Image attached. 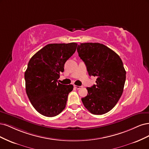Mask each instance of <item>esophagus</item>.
Masks as SVG:
<instances>
[{
	"mask_svg": "<svg viewBox=\"0 0 149 149\" xmlns=\"http://www.w3.org/2000/svg\"><path fill=\"white\" fill-rule=\"evenodd\" d=\"M74 87L75 88H77V89H80V88H81V86H77V85H74Z\"/></svg>",
	"mask_w": 149,
	"mask_h": 149,
	"instance_id": "1",
	"label": "esophagus"
}]
</instances>
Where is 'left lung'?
Segmentation results:
<instances>
[{
    "mask_svg": "<svg viewBox=\"0 0 149 149\" xmlns=\"http://www.w3.org/2000/svg\"><path fill=\"white\" fill-rule=\"evenodd\" d=\"M77 52L90 76L97 77L96 85L87 88L81 98L84 107L93 114H103L116 104L123 92L126 72L120 57L98 42L80 43Z\"/></svg>",
    "mask_w": 149,
    "mask_h": 149,
    "instance_id": "obj_1",
    "label": "left lung"
}]
</instances>
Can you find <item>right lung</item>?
Masks as SVG:
<instances>
[{
    "label": "right lung",
    "instance_id": "1",
    "mask_svg": "<svg viewBox=\"0 0 149 149\" xmlns=\"http://www.w3.org/2000/svg\"><path fill=\"white\" fill-rule=\"evenodd\" d=\"M77 46L75 42L47 45L28 62L25 72L26 92L33 107L43 116H56L65 108L74 86L61 84L57 79Z\"/></svg>",
    "mask_w": 149,
    "mask_h": 149
}]
</instances>
